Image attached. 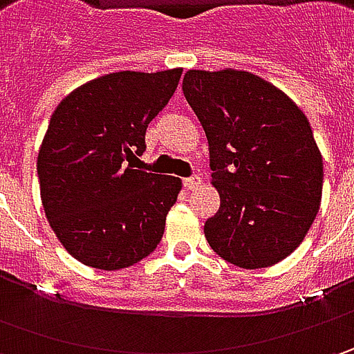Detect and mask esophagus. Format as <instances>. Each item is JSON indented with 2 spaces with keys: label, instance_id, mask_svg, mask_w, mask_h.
<instances>
[{
  "label": "esophagus",
  "instance_id": "34e87169",
  "mask_svg": "<svg viewBox=\"0 0 354 354\" xmlns=\"http://www.w3.org/2000/svg\"><path fill=\"white\" fill-rule=\"evenodd\" d=\"M183 185H185V189H197L198 185H201V177H197V175L187 177V179H183Z\"/></svg>",
  "mask_w": 354,
  "mask_h": 354
}]
</instances>
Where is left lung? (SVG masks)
<instances>
[{
    "mask_svg": "<svg viewBox=\"0 0 354 354\" xmlns=\"http://www.w3.org/2000/svg\"><path fill=\"white\" fill-rule=\"evenodd\" d=\"M183 94L209 140L218 212L205 223L226 262L258 270L288 258L321 205L323 157L292 98L246 71H189Z\"/></svg>",
    "mask_w": 354,
    "mask_h": 354,
    "instance_id": "8db88e82",
    "label": "left lung"
}]
</instances>
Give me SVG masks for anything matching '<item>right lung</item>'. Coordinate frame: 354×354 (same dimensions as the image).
Instances as JSON below:
<instances>
[{
    "label": "right lung",
    "mask_w": 354,
    "mask_h": 354,
    "mask_svg": "<svg viewBox=\"0 0 354 354\" xmlns=\"http://www.w3.org/2000/svg\"><path fill=\"white\" fill-rule=\"evenodd\" d=\"M181 68L122 71L73 90L48 122L37 173L50 228L96 270H122L156 250L181 179L133 169L147 124L167 106Z\"/></svg>",
    "instance_id": "add662e5"
}]
</instances>
